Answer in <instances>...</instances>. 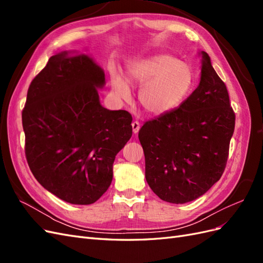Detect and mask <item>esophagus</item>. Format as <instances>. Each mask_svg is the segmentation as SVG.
Listing matches in <instances>:
<instances>
[{"mask_svg": "<svg viewBox=\"0 0 263 263\" xmlns=\"http://www.w3.org/2000/svg\"><path fill=\"white\" fill-rule=\"evenodd\" d=\"M132 127H133V133L134 134H138V132L140 129V124L137 121H134L132 123Z\"/></svg>", "mask_w": 263, "mask_h": 263, "instance_id": "esophagus-1", "label": "esophagus"}]
</instances>
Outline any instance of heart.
<instances>
[{"label":"heart","instance_id":"obj_1","mask_svg":"<svg viewBox=\"0 0 263 263\" xmlns=\"http://www.w3.org/2000/svg\"><path fill=\"white\" fill-rule=\"evenodd\" d=\"M126 78L129 84L140 86L138 101L142 109L153 116L168 114L180 106L194 80L191 67L169 54L132 62ZM113 90L124 100L130 95L129 86L118 73L113 74Z\"/></svg>","mask_w":263,"mask_h":263}]
</instances>
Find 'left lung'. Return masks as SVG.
I'll use <instances>...</instances> for the list:
<instances>
[{"instance_id":"obj_1","label":"left lung","mask_w":263,"mask_h":263,"mask_svg":"<svg viewBox=\"0 0 263 263\" xmlns=\"http://www.w3.org/2000/svg\"><path fill=\"white\" fill-rule=\"evenodd\" d=\"M200 55L196 89L178 108L145 123L138 134L147 183L162 201L173 204L196 200L220 179L235 129L227 87L210 55Z\"/></svg>"}]
</instances>
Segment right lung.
I'll return each mask as SVG.
<instances>
[{
	"label": "right lung",
	"instance_id": "1",
	"mask_svg": "<svg viewBox=\"0 0 263 263\" xmlns=\"http://www.w3.org/2000/svg\"><path fill=\"white\" fill-rule=\"evenodd\" d=\"M105 73L89 54H53L31 81L22 113L25 154L36 180L70 204L89 205L113 180L132 137V115L100 102Z\"/></svg>",
	"mask_w": 263,
	"mask_h": 263
}]
</instances>
